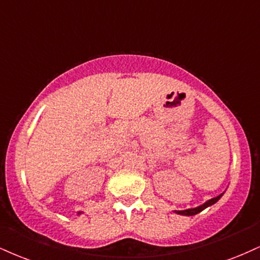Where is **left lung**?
Listing matches in <instances>:
<instances>
[{
	"instance_id": "obj_1",
	"label": "left lung",
	"mask_w": 260,
	"mask_h": 260,
	"mask_svg": "<svg viewBox=\"0 0 260 260\" xmlns=\"http://www.w3.org/2000/svg\"><path fill=\"white\" fill-rule=\"evenodd\" d=\"M220 198H221V195L217 196V198H214V199H212V200H208L207 202L203 203V205H201V206H199V207L191 208V209H185V211H177V213H178V214H181V215H193V214H198V213H200V212H201V211H203V209H205V208H207L208 206L213 205V203L217 202L218 200H219Z\"/></svg>"
}]
</instances>
